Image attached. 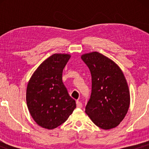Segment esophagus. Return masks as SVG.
Wrapping results in <instances>:
<instances>
[{
  "mask_svg": "<svg viewBox=\"0 0 149 149\" xmlns=\"http://www.w3.org/2000/svg\"><path fill=\"white\" fill-rule=\"evenodd\" d=\"M76 104H77V108H79V109H81V108H82V103H81V102L77 100L76 102Z\"/></svg>",
  "mask_w": 149,
  "mask_h": 149,
  "instance_id": "obj_1",
  "label": "esophagus"
}]
</instances>
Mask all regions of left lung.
<instances>
[{"label": "left lung", "instance_id": "left-lung-1", "mask_svg": "<svg viewBox=\"0 0 149 149\" xmlns=\"http://www.w3.org/2000/svg\"><path fill=\"white\" fill-rule=\"evenodd\" d=\"M91 74V93L85 113L93 123L110 130L123 121L130 107V95L124 74L113 60L98 52L81 56Z\"/></svg>", "mask_w": 149, "mask_h": 149}]
</instances>
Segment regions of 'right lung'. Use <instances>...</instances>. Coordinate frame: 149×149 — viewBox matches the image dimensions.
<instances>
[{
	"mask_svg": "<svg viewBox=\"0 0 149 149\" xmlns=\"http://www.w3.org/2000/svg\"><path fill=\"white\" fill-rule=\"evenodd\" d=\"M70 56L56 54L44 61L32 74L26 89L28 111L40 127L53 130L66 121L76 102L62 82V72Z\"/></svg>",
	"mask_w": 149,
	"mask_h": 149,
	"instance_id": "1",
	"label": "right lung"
}]
</instances>
